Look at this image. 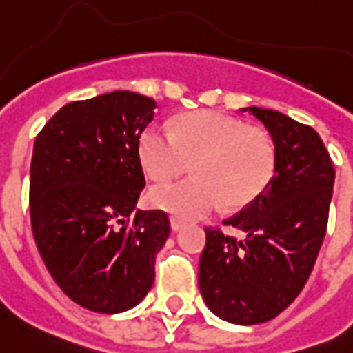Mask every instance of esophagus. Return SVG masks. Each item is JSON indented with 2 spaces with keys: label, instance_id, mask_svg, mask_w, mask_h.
<instances>
[{
  "label": "esophagus",
  "instance_id": "esophagus-1",
  "mask_svg": "<svg viewBox=\"0 0 353 353\" xmlns=\"http://www.w3.org/2000/svg\"><path fill=\"white\" fill-rule=\"evenodd\" d=\"M170 222H171V229H173V231H180V229H182V227H183V222H182V220H180V218H176V216H171Z\"/></svg>",
  "mask_w": 353,
  "mask_h": 353
}]
</instances>
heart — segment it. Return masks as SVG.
<instances>
[{
  "label": "heart",
  "instance_id": "1",
  "mask_svg": "<svg viewBox=\"0 0 353 353\" xmlns=\"http://www.w3.org/2000/svg\"><path fill=\"white\" fill-rule=\"evenodd\" d=\"M139 157L145 173L165 182L185 173L194 176L168 185H155L148 203L182 220L216 211L243 209L263 193L272 180L276 150L260 128L222 112L188 113L176 121L174 133L151 124L139 139Z\"/></svg>",
  "mask_w": 353,
  "mask_h": 353
}]
</instances>
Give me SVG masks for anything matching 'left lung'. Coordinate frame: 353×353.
<instances>
[{
  "label": "left lung",
  "mask_w": 353,
  "mask_h": 353,
  "mask_svg": "<svg viewBox=\"0 0 353 353\" xmlns=\"http://www.w3.org/2000/svg\"><path fill=\"white\" fill-rule=\"evenodd\" d=\"M276 150L272 180L254 202L223 225L243 238L205 229L198 285L212 314L258 325L298 298L327 232L336 170L316 130L274 110L250 106Z\"/></svg>",
  "instance_id": "1"
}]
</instances>
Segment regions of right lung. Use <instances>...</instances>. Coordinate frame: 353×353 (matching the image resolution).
<instances>
[{
    "instance_id": "right-lung-1",
    "label": "right lung",
    "mask_w": 353,
    "mask_h": 353,
    "mask_svg": "<svg viewBox=\"0 0 353 353\" xmlns=\"http://www.w3.org/2000/svg\"><path fill=\"white\" fill-rule=\"evenodd\" d=\"M155 101L112 92L63 106L34 142L30 223L61 290L99 314L130 310L155 281L171 232L164 211L135 209L145 185L139 139Z\"/></svg>"
}]
</instances>
